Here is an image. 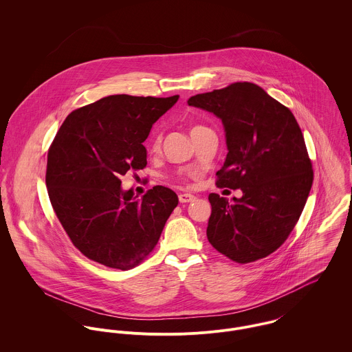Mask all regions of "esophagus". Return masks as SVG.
I'll list each match as a JSON object with an SVG mask.
<instances>
[{
  "instance_id": "34e87169",
  "label": "esophagus",
  "mask_w": 352,
  "mask_h": 352,
  "mask_svg": "<svg viewBox=\"0 0 352 352\" xmlns=\"http://www.w3.org/2000/svg\"><path fill=\"white\" fill-rule=\"evenodd\" d=\"M197 199L192 194H187V192H184V194H180L179 195V201L180 203H190V201H194Z\"/></svg>"
}]
</instances>
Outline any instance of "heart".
I'll return each mask as SVG.
<instances>
[{"instance_id": "b5f03b06", "label": "heart", "mask_w": 352, "mask_h": 352, "mask_svg": "<svg viewBox=\"0 0 352 352\" xmlns=\"http://www.w3.org/2000/svg\"><path fill=\"white\" fill-rule=\"evenodd\" d=\"M195 129H198V127H194L192 130H195ZM158 148H160V137L155 138V142H154V145H153V149H154V151H157Z\"/></svg>"}]
</instances>
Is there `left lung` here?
Instances as JSON below:
<instances>
[{
    "instance_id": "8db88e82",
    "label": "left lung",
    "mask_w": 352,
    "mask_h": 352,
    "mask_svg": "<svg viewBox=\"0 0 352 352\" xmlns=\"http://www.w3.org/2000/svg\"><path fill=\"white\" fill-rule=\"evenodd\" d=\"M187 102L222 120L228 154L217 187L243 191L232 201L208 195L210 244L241 264L271 254L298 222L313 183L294 115L252 82H234Z\"/></svg>"
}]
</instances>
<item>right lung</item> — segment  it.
<instances>
[{"label":"right lung","mask_w":352,"mask_h":352,"mask_svg":"<svg viewBox=\"0 0 352 352\" xmlns=\"http://www.w3.org/2000/svg\"><path fill=\"white\" fill-rule=\"evenodd\" d=\"M179 100L112 95L67 115L49 154L46 186L73 245L109 268L130 270L158 243L177 195L155 186L141 199L120 176L148 164L151 126Z\"/></svg>","instance_id":"1"}]
</instances>
